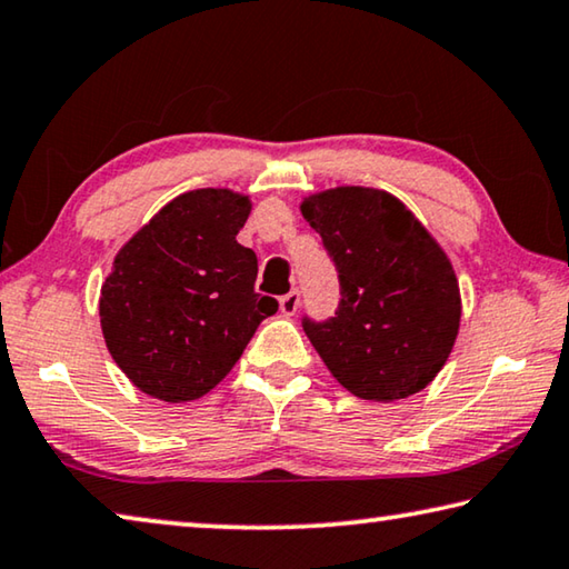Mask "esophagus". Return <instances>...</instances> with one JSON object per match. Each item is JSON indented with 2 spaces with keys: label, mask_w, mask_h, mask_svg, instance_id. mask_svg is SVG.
I'll use <instances>...</instances> for the list:
<instances>
[{
  "label": "esophagus",
  "mask_w": 569,
  "mask_h": 569,
  "mask_svg": "<svg viewBox=\"0 0 569 569\" xmlns=\"http://www.w3.org/2000/svg\"><path fill=\"white\" fill-rule=\"evenodd\" d=\"M300 290H292V292H287L284 297H279V310H282L284 315H295L297 312V307H300Z\"/></svg>",
  "instance_id": "1"
}]
</instances>
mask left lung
Wrapping results in <instances>:
<instances>
[{
  "label": "left lung",
  "instance_id": "1",
  "mask_svg": "<svg viewBox=\"0 0 569 569\" xmlns=\"http://www.w3.org/2000/svg\"><path fill=\"white\" fill-rule=\"evenodd\" d=\"M338 269L332 318H302L325 366L362 400L418 393L449 360L461 297L443 249L396 197L340 186L302 201Z\"/></svg>",
  "mask_w": 569,
  "mask_h": 569
}]
</instances>
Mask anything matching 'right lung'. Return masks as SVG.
Returning a JSON list of instances; mask_svg holds the SVG:
<instances>
[{"label":"right lung","instance_id":"obj_1","mask_svg":"<svg viewBox=\"0 0 569 569\" xmlns=\"http://www.w3.org/2000/svg\"><path fill=\"white\" fill-rule=\"evenodd\" d=\"M251 211L229 189L171 203L118 251L100 325L118 368L166 403L207 396L234 368L259 322L279 310L257 295V254L237 241Z\"/></svg>","mask_w":569,"mask_h":569}]
</instances>
